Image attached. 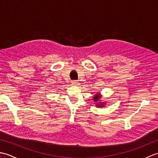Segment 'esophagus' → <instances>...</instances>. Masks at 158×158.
<instances>
[{"mask_svg":"<svg viewBox=\"0 0 158 158\" xmlns=\"http://www.w3.org/2000/svg\"><path fill=\"white\" fill-rule=\"evenodd\" d=\"M71 82H72V85H78L79 84V82L75 81V80H74V81H72Z\"/></svg>","mask_w":158,"mask_h":158,"instance_id":"obj_1","label":"esophagus"}]
</instances>
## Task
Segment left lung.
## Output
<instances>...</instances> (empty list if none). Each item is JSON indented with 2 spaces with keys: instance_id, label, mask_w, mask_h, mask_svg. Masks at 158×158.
<instances>
[{
  "instance_id": "1",
  "label": "left lung",
  "mask_w": 158,
  "mask_h": 158,
  "mask_svg": "<svg viewBox=\"0 0 158 158\" xmlns=\"http://www.w3.org/2000/svg\"><path fill=\"white\" fill-rule=\"evenodd\" d=\"M100 93H97L94 96V102H98V100H100ZM96 106L98 107H103L104 106H105V103H102V102H98V104H97Z\"/></svg>"
}]
</instances>
